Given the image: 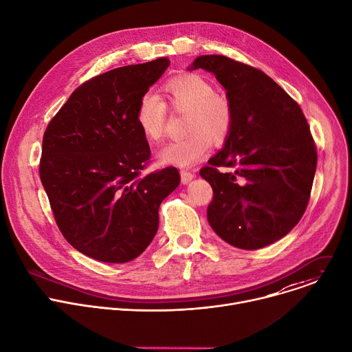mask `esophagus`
<instances>
[{
    "label": "esophagus",
    "instance_id": "obj_1",
    "mask_svg": "<svg viewBox=\"0 0 352 352\" xmlns=\"http://www.w3.org/2000/svg\"><path fill=\"white\" fill-rule=\"evenodd\" d=\"M195 178V174L188 170H181V182L182 184H189Z\"/></svg>",
    "mask_w": 352,
    "mask_h": 352
}]
</instances>
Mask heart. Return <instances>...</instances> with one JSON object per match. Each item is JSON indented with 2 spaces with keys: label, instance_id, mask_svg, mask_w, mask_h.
Wrapping results in <instances>:
<instances>
[{
  "label": "heart",
  "instance_id": "obj_1",
  "mask_svg": "<svg viewBox=\"0 0 352 352\" xmlns=\"http://www.w3.org/2000/svg\"><path fill=\"white\" fill-rule=\"evenodd\" d=\"M166 103L144 93L136 107V126L143 138L155 143L164 135L167 107L186 114V138L168 143L159 153L164 166L189 167L202 160L212 148V139L223 142L231 132L234 110L227 96L217 93L210 82L196 74H185L168 80L164 87Z\"/></svg>",
  "mask_w": 352,
  "mask_h": 352
}]
</instances>
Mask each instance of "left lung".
I'll list each match as a JSON object with an SVG mask.
<instances>
[{
    "label": "left lung",
    "instance_id": "left-lung-1",
    "mask_svg": "<svg viewBox=\"0 0 352 352\" xmlns=\"http://www.w3.org/2000/svg\"><path fill=\"white\" fill-rule=\"evenodd\" d=\"M199 68L216 76L234 110L223 148L200 170L213 188L209 224L235 248L267 246L287 235L308 206L318 163L309 125L261 69L224 56H200L188 69ZM217 166L234 171L220 173Z\"/></svg>",
    "mask_w": 352,
    "mask_h": 352
}]
</instances>
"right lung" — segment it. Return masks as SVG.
I'll list each match as a JSON object with an SVG mask.
<instances>
[{
    "label": "right lung",
    "mask_w": 352,
    "mask_h": 352,
    "mask_svg": "<svg viewBox=\"0 0 352 352\" xmlns=\"http://www.w3.org/2000/svg\"><path fill=\"white\" fill-rule=\"evenodd\" d=\"M168 65L162 57L89 79L44 132L38 173L56 223L98 262L138 258L157 232L160 204L179 185L175 167L140 174L150 147L135 120L139 98Z\"/></svg>",
    "instance_id": "right-lung-1"
}]
</instances>
